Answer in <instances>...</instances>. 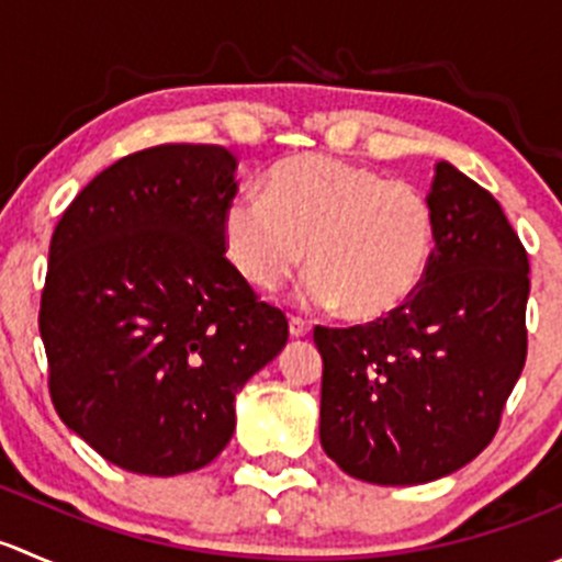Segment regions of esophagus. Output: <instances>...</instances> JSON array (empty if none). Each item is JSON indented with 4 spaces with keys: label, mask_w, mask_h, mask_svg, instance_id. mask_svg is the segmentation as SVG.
I'll return each mask as SVG.
<instances>
[{
    "label": "esophagus",
    "mask_w": 562,
    "mask_h": 562,
    "mask_svg": "<svg viewBox=\"0 0 562 562\" xmlns=\"http://www.w3.org/2000/svg\"><path fill=\"white\" fill-rule=\"evenodd\" d=\"M288 328H291V337H307L310 334V323L304 317H291Z\"/></svg>",
    "instance_id": "1"
}]
</instances>
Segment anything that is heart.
Masks as SVG:
<instances>
[{
  "label": "heart",
  "instance_id": "1",
  "mask_svg": "<svg viewBox=\"0 0 562 562\" xmlns=\"http://www.w3.org/2000/svg\"><path fill=\"white\" fill-rule=\"evenodd\" d=\"M236 269L260 291L304 263L307 302L353 321L400 313L435 252V212L418 187L326 155H299L266 173L263 195L241 190L223 212Z\"/></svg>",
  "mask_w": 562,
  "mask_h": 562
}]
</instances>
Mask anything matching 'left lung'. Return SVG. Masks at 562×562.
Instances as JSON below:
<instances>
[{
  "instance_id": "obj_1",
  "label": "left lung",
  "mask_w": 562,
  "mask_h": 562,
  "mask_svg": "<svg viewBox=\"0 0 562 562\" xmlns=\"http://www.w3.org/2000/svg\"><path fill=\"white\" fill-rule=\"evenodd\" d=\"M427 201L435 252L400 313L315 326L321 446L381 486L443 479L490 446L527 359V252L501 203L449 162Z\"/></svg>"
}]
</instances>
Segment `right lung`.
I'll list each match as a JSON object with an SVG mask.
<instances>
[{"label": "right lung", "instance_id": "add662e5", "mask_svg": "<svg viewBox=\"0 0 562 562\" xmlns=\"http://www.w3.org/2000/svg\"><path fill=\"white\" fill-rule=\"evenodd\" d=\"M225 146L122 157L65 209L40 337L61 422L116 468H203L236 429V394L288 342V321L225 258L236 195Z\"/></svg>", "mask_w": 562, "mask_h": 562}]
</instances>
